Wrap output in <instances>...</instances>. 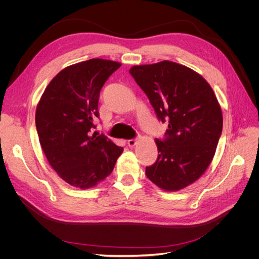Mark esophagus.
<instances>
[{"label":"esophagus","instance_id":"obj_1","mask_svg":"<svg viewBox=\"0 0 259 259\" xmlns=\"http://www.w3.org/2000/svg\"><path fill=\"white\" fill-rule=\"evenodd\" d=\"M127 144H128V146H130V147H134V146L137 144V138L130 139L128 142H127Z\"/></svg>","mask_w":259,"mask_h":259}]
</instances>
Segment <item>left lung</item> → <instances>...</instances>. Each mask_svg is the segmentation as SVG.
Returning a JSON list of instances; mask_svg holds the SVG:
<instances>
[{"mask_svg":"<svg viewBox=\"0 0 259 259\" xmlns=\"http://www.w3.org/2000/svg\"><path fill=\"white\" fill-rule=\"evenodd\" d=\"M158 119L168 123L155 139L158 159L146 175L161 189L177 191L199 179L214 158L223 131L221 106L210 85L190 68L164 60L130 69Z\"/></svg>","mask_w":259,"mask_h":259,"instance_id":"1","label":"left lung"}]
</instances>
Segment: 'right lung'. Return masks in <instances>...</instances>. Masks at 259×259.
<instances>
[{"label": "right lung", "instance_id": "right-lung-1", "mask_svg": "<svg viewBox=\"0 0 259 259\" xmlns=\"http://www.w3.org/2000/svg\"><path fill=\"white\" fill-rule=\"evenodd\" d=\"M120 62L94 58L65 68L45 89L35 112L44 154L66 183L89 189L110 175L123 148L93 134L104 84Z\"/></svg>", "mask_w": 259, "mask_h": 259}]
</instances>
